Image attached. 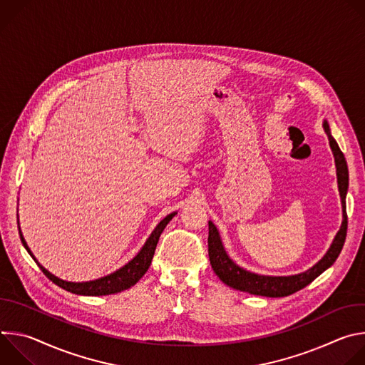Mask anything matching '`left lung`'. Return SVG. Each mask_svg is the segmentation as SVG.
Listing matches in <instances>:
<instances>
[{
    "label": "left lung",
    "instance_id": "1",
    "mask_svg": "<svg viewBox=\"0 0 365 365\" xmlns=\"http://www.w3.org/2000/svg\"><path fill=\"white\" fill-rule=\"evenodd\" d=\"M328 140L331 150L335 158V168H336V180H338V190L341 196L342 203V224L339 231L336 232L331 247L325 252V255L319 259V262L307 269L306 272L293 274V276H264L251 273L238 264L234 263V259L227 254L225 247L222 244L220 231L214 225L212 221L207 222L210 225V237H207V252H210V262L215 272V274L230 287L247 292L257 296H266V297H283L289 296L303 287H306L309 283L314 282L319 274H322L327 269H329L335 259L338 258L344 242L346 237V192H348V166L344 154L335 141V138L331 134V128L327 120H324L322 124Z\"/></svg>",
    "mask_w": 365,
    "mask_h": 365
}]
</instances>
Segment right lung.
<instances>
[{
	"label": "right lung",
	"mask_w": 365,
	"mask_h": 365,
	"mask_svg": "<svg viewBox=\"0 0 365 365\" xmlns=\"http://www.w3.org/2000/svg\"><path fill=\"white\" fill-rule=\"evenodd\" d=\"M178 212H172L169 214L168 217H165L159 224L158 227H155L153 230V232L150 234V237L147 238V241L144 242V245L141 247V250L137 252V255L134 258H131L130 262L123 266L121 269L115 270L114 273L108 274V276H103L101 279H96V280H89V282H82V283H75V282H66V280H62L59 277H56L55 274H51L48 270H46L38 262L37 258L33 255L31 250L29 248L24 237H23V232L19 227V232H20V238H21V242L24 245V248L27 250V252L33 257L34 262L37 263V266L40 267V270L51 280L55 284H58L59 287L71 292V293H75V294H82V296H107V294H114V293H120L123 290H127L130 289L131 286H134L144 274L145 272L148 270L150 264H151V259H153V255H154V251H155V247H158V242H159V238L163 232V230L166 228V225L172 221V218L176 215Z\"/></svg>",
	"instance_id": "1"
}]
</instances>
